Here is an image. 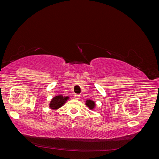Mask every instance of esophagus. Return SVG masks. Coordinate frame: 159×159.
<instances>
[{"label": "esophagus", "mask_w": 159, "mask_h": 159, "mask_svg": "<svg viewBox=\"0 0 159 159\" xmlns=\"http://www.w3.org/2000/svg\"><path fill=\"white\" fill-rule=\"evenodd\" d=\"M80 97V96L79 94H75L74 95V98L75 99H79Z\"/></svg>", "instance_id": "obj_1"}]
</instances>
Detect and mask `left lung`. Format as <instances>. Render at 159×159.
<instances>
[{"mask_svg": "<svg viewBox=\"0 0 159 159\" xmlns=\"http://www.w3.org/2000/svg\"><path fill=\"white\" fill-rule=\"evenodd\" d=\"M86 105L90 108V109H93V108L95 107V106H96V104H95V102L93 101L87 100L86 102Z\"/></svg>", "mask_w": 159, "mask_h": 159, "instance_id": "1", "label": "left lung"}]
</instances>
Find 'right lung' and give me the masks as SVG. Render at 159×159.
<instances>
[{
	"instance_id": "right-lung-1",
	"label": "right lung",
	"mask_w": 159,
	"mask_h": 159,
	"mask_svg": "<svg viewBox=\"0 0 159 159\" xmlns=\"http://www.w3.org/2000/svg\"><path fill=\"white\" fill-rule=\"evenodd\" d=\"M69 98L68 96L63 97L61 95L59 96H56V97L52 99L51 103H50L49 107L52 108V109H58L60 107H61L63 104L66 103V101Z\"/></svg>"
}]
</instances>
